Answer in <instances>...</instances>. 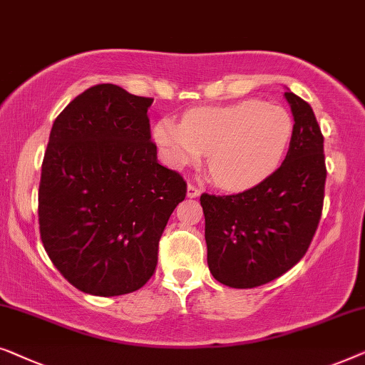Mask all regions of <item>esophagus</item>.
<instances>
[{
  "label": "esophagus",
  "instance_id": "34e87169",
  "mask_svg": "<svg viewBox=\"0 0 365 365\" xmlns=\"http://www.w3.org/2000/svg\"><path fill=\"white\" fill-rule=\"evenodd\" d=\"M200 193H202V190L198 187H195V185H188L187 187V197L188 198H197L200 197Z\"/></svg>",
  "mask_w": 365,
  "mask_h": 365
}]
</instances>
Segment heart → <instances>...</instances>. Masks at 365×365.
Returning <instances> with one entry per match:
<instances>
[{
  "instance_id": "heart-1",
  "label": "heart",
  "mask_w": 365,
  "mask_h": 365,
  "mask_svg": "<svg viewBox=\"0 0 365 365\" xmlns=\"http://www.w3.org/2000/svg\"><path fill=\"white\" fill-rule=\"evenodd\" d=\"M289 112L259 99L198 107L182 124L158 122L153 137L168 162L185 167L208 153V173L225 190H248L273 175L289 150Z\"/></svg>"
}]
</instances>
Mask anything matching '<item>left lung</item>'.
<instances>
[{
	"label": "left lung",
	"mask_w": 365,
	"mask_h": 365,
	"mask_svg": "<svg viewBox=\"0 0 365 365\" xmlns=\"http://www.w3.org/2000/svg\"><path fill=\"white\" fill-rule=\"evenodd\" d=\"M294 132L281 167L236 195L203 193L210 273L230 287H256L291 269L309 248L324 202V137L311 106L287 89Z\"/></svg>",
	"instance_id": "1"
}]
</instances>
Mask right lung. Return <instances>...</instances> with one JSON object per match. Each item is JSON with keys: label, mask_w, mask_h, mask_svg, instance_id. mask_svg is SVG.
<instances>
[{"label": "right lung", "mask_w": 365, "mask_h": 365, "mask_svg": "<svg viewBox=\"0 0 365 365\" xmlns=\"http://www.w3.org/2000/svg\"><path fill=\"white\" fill-rule=\"evenodd\" d=\"M150 97L114 84L82 92L54 120L39 182V233L82 292L120 296L152 278L158 241L187 183L157 160Z\"/></svg>", "instance_id": "add662e5"}]
</instances>
